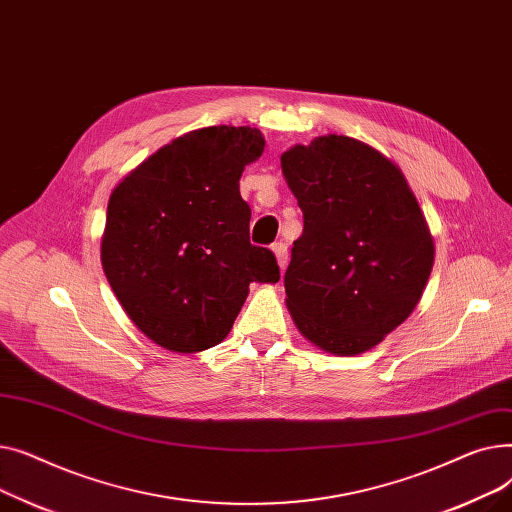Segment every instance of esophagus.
Masks as SVG:
<instances>
[{
    "label": "esophagus",
    "mask_w": 512,
    "mask_h": 512,
    "mask_svg": "<svg viewBox=\"0 0 512 512\" xmlns=\"http://www.w3.org/2000/svg\"><path fill=\"white\" fill-rule=\"evenodd\" d=\"M272 251L276 255V261L280 265V270H286V265H288V247L284 245V242H276V245H272Z\"/></svg>",
    "instance_id": "esophagus-1"
}]
</instances>
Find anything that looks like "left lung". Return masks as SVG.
<instances>
[{
    "instance_id": "8db88e82",
    "label": "left lung",
    "mask_w": 512,
    "mask_h": 512,
    "mask_svg": "<svg viewBox=\"0 0 512 512\" xmlns=\"http://www.w3.org/2000/svg\"><path fill=\"white\" fill-rule=\"evenodd\" d=\"M303 211L284 276L294 326L321 351L355 357L405 321L429 280L434 236L398 164L324 134L280 157Z\"/></svg>"
}]
</instances>
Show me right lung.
<instances>
[{"mask_svg": "<svg viewBox=\"0 0 512 512\" xmlns=\"http://www.w3.org/2000/svg\"><path fill=\"white\" fill-rule=\"evenodd\" d=\"M265 149L251 126H207L157 149L107 201L101 265L116 299L170 353L220 344L251 282L276 284L272 251L249 242L238 180Z\"/></svg>", "mask_w": 512, "mask_h": 512, "instance_id": "obj_1", "label": "right lung"}]
</instances>
